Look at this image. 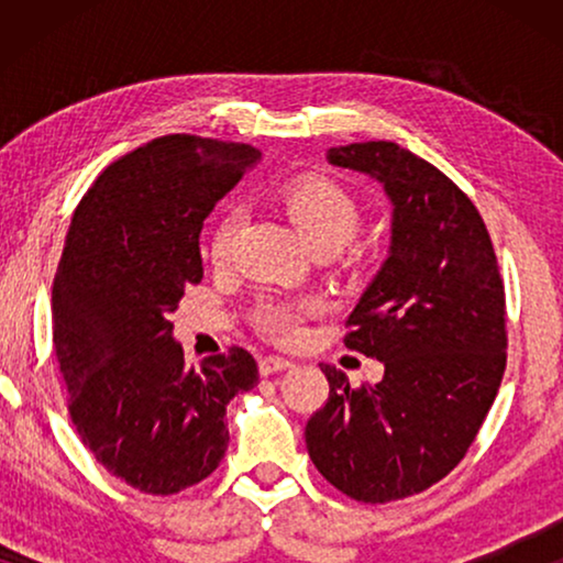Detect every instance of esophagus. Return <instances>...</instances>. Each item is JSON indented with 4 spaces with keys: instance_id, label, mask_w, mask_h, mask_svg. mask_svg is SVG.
Wrapping results in <instances>:
<instances>
[{
    "instance_id": "obj_1",
    "label": "esophagus",
    "mask_w": 563,
    "mask_h": 563,
    "mask_svg": "<svg viewBox=\"0 0 563 563\" xmlns=\"http://www.w3.org/2000/svg\"><path fill=\"white\" fill-rule=\"evenodd\" d=\"M289 366H291V361L279 358V356H264V358L258 361V372H261V376H272V374L287 372Z\"/></svg>"
}]
</instances>
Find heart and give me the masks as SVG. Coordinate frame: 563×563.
Instances as JSON below:
<instances>
[{
	"label": "heart",
	"instance_id": "1",
	"mask_svg": "<svg viewBox=\"0 0 563 563\" xmlns=\"http://www.w3.org/2000/svg\"><path fill=\"white\" fill-rule=\"evenodd\" d=\"M282 202L289 218L297 222L314 251L343 249L358 230V205L341 184L328 176H302L284 189ZM241 225V212L228 210L212 233L210 256L222 264L233 249V238ZM314 312V302H291V299H264L256 310V325L261 333L276 341H295L302 330V320Z\"/></svg>",
	"mask_w": 563,
	"mask_h": 563
}]
</instances>
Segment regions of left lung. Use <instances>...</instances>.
<instances>
[{
  "label": "left lung",
  "mask_w": 563,
  "mask_h": 563,
  "mask_svg": "<svg viewBox=\"0 0 563 563\" xmlns=\"http://www.w3.org/2000/svg\"><path fill=\"white\" fill-rule=\"evenodd\" d=\"M333 166L376 179L391 202L389 256L345 320V349L384 364L351 387L335 366L307 420L318 472L384 505L441 482L474 443L507 361L505 284L479 210L443 172L389 141L330 148Z\"/></svg>",
  "instance_id": "1"
}]
</instances>
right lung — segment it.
<instances>
[{
  "label": "right lung",
  "instance_id": "1",
  "mask_svg": "<svg viewBox=\"0 0 563 563\" xmlns=\"http://www.w3.org/2000/svg\"><path fill=\"white\" fill-rule=\"evenodd\" d=\"M256 161L245 143L156 137L107 166L68 225L53 279L68 415L99 464L145 495L207 479L228 451V402L258 382L238 345L184 366L168 320L202 282L205 218Z\"/></svg>",
  "mask_w": 563,
  "mask_h": 563
}]
</instances>
